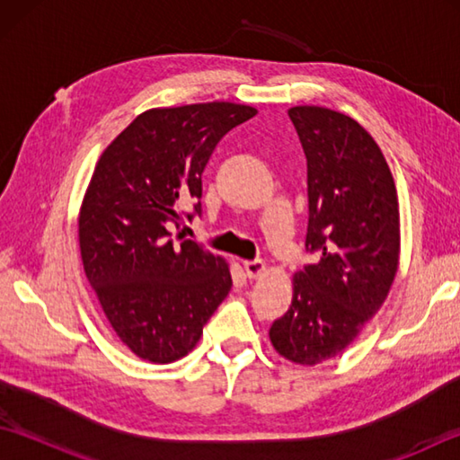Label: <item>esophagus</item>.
Listing matches in <instances>:
<instances>
[{"label":"esophagus","mask_w":460,"mask_h":460,"mask_svg":"<svg viewBox=\"0 0 460 460\" xmlns=\"http://www.w3.org/2000/svg\"><path fill=\"white\" fill-rule=\"evenodd\" d=\"M243 269H245V275L249 279H261L267 270L265 262H262V261H245V262H243Z\"/></svg>","instance_id":"34e87169"}]
</instances>
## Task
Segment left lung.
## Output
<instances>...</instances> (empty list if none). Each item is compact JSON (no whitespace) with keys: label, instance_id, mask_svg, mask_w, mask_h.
Instances as JSON below:
<instances>
[{"label":"left lung","instance_id":"1","mask_svg":"<svg viewBox=\"0 0 460 460\" xmlns=\"http://www.w3.org/2000/svg\"><path fill=\"white\" fill-rule=\"evenodd\" d=\"M288 116L308 165L306 251L320 261L292 277L295 295L270 326L282 358H336L384 305L399 265V203L376 140L349 116L295 106Z\"/></svg>","mask_w":460,"mask_h":460}]
</instances>
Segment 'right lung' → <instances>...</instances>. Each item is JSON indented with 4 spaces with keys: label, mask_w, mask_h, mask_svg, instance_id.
I'll use <instances>...</instances> for the list:
<instances>
[{
    "label": "right lung",
    "mask_w": 460,
    "mask_h": 460,
    "mask_svg": "<svg viewBox=\"0 0 460 460\" xmlns=\"http://www.w3.org/2000/svg\"><path fill=\"white\" fill-rule=\"evenodd\" d=\"M252 106L203 102L136 116L96 162L79 215L84 275L136 356L170 364L198 344L231 290L229 265L181 233L201 215V173ZM185 204L193 214H183Z\"/></svg>",
    "instance_id": "obj_1"
}]
</instances>
